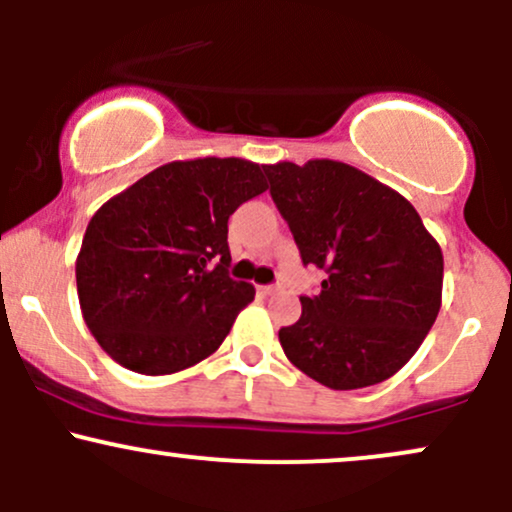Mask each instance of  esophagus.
<instances>
[{"label": "esophagus", "mask_w": 512, "mask_h": 512, "mask_svg": "<svg viewBox=\"0 0 512 512\" xmlns=\"http://www.w3.org/2000/svg\"><path fill=\"white\" fill-rule=\"evenodd\" d=\"M281 291V284H267V286H260V293L264 296H272V293H279Z\"/></svg>", "instance_id": "esophagus-1"}]
</instances>
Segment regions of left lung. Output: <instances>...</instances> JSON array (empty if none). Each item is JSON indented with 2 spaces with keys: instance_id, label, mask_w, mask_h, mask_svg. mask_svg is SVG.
Returning a JSON list of instances; mask_svg holds the SVG:
<instances>
[{
  "instance_id": "left-lung-1",
  "label": "left lung",
  "mask_w": 512,
  "mask_h": 512,
  "mask_svg": "<svg viewBox=\"0 0 512 512\" xmlns=\"http://www.w3.org/2000/svg\"><path fill=\"white\" fill-rule=\"evenodd\" d=\"M264 173L301 262L325 272L320 291L301 296L298 322L279 330L281 349L332 390L383 383L438 317V243L407 199L346 163H276Z\"/></svg>"
}]
</instances>
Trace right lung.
<instances>
[{"label": "right lung", "mask_w": 512, "mask_h": 512, "mask_svg": "<svg viewBox=\"0 0 512 512\" xmlns=\"http://www.w3.org/2000/svg\"><path fill=\"white\" fill-rule=\"evenodd\" d=\"M267 190L262 166L197 158L151 170L96 211L76 260L88 330L134 373L168 375L214 354L255 298L228 274V219Z\"/></svg>", "instance_id": "add662e5"}]
</instances>
